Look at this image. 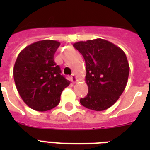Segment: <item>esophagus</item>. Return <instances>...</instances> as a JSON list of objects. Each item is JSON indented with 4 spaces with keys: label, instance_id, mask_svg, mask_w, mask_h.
Masks as SVG:
<instances>
[{
    "label": "esophagus",
    "instance_id": "1",
    "mask_svg": "<svg viewBox=\"0 0 150 150\" xmlns=\"http://www.w3.org/2000/svg\"><path fill=\"white\" fill-rule=\"evenodd\" d=\"M71 82H72L73 83H75V82H77V77H76V75H75V74H72V75H71Z\"/></svg>",
    "mask_w": 150,
    "mask_h": 150
}]
</instances>
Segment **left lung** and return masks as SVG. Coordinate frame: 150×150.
Segmentation results:
<instances>
[{
  "mask_svg": "<svg viewBox=\"0 0 150 150\" xmlns=\"http://www.w3.org/2000/svg\"><path fill=\"white\" fill-rule=\"evenodd\" d=\"M73 47L86 61L89 92L80 99L81 104L96 111L108 109L118 100L128 82L129 64L125 52L103 39L79 41Z\"/></svg>",
  "mask_w": 150,
  "mask_h": 150,
  "instance_id": "obj_1",
  "label": "left lung"
}]
</instances>
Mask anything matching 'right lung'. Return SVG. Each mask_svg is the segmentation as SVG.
<instances>
[{
	"instance_id": "right-lung-1",
	"label": "right lung",
	"mask_w": 150,
	"mask_h": 150,
	"mask_svg": "<svg viewBox=\"0 0 150 150\" xmlns=\"http://www.w3.org/2000/svg\"><path fill=\"white\" fill-rule=\"evenodd\" d=\"M61 43L43 40L27 46L18 56L13 69L15 86L27 106L47 111L58 105L70 81L61 75L54 56Z\"/></svg>"
}]
</instances>
